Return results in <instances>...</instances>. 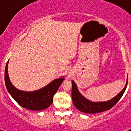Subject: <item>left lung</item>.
Wrapping results in <instances>:
<instances>
[{
    "instance_id": "obj_1",
    "label": "left lung",
    "mask_w": 131,
    "mask_h": 131,
    "mask_svg": "<svg viewBox=\"0 0 131 131\" xmlns=\"http://www.w3.org/2000/svg\"><path fill=\"white\" fill-rule=\"evenodd\" d=\"M72 89H71V96L73 104L79 110L82 112L86 113H96L100 112L109 110L113 106H115L118 101L121 99L123 94H124L126 90L128 83V79L127 80L124 89L118 94L116 96L111 99L110 100L106 102H93L87 100L81 95L79 91L77 86L75 82L72 81Z\"/></svg>"
}]
</instances>
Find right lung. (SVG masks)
I'll use <instances>...</instances> for the list:
<instances>
[{
    "instance_id": "1",
    "label": "right lung",
    "mask_w": 131,
    "mask_h": 131,
    "mask_svg": "<svg viewBox=\"0 0 131 131\" xmlns=\"http://www.w3.org/2000/svg\"><path fill=\"white\" fill-rule=\"evenodd\" d=\"M8 61L6 65L4 80L7 90L12 97L21 107L30 110H42L49 107L52 104L54 94L64 80L63 77L54 80L48 85L37 91L32 92L19 91L13 86L9 79L8 73Z\"/></svg>"
}]
</instances>
